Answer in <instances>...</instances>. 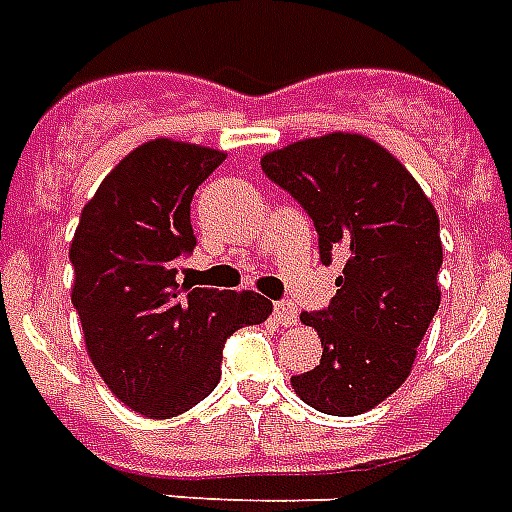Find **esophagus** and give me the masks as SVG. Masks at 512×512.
Listing matches in <instances>:
<instances>
[{
  "label": "esophagus",
  "mask_w": 512,
  "mask_h": 512,
  "mask_svg": "<svg viewBox=\"0 0 512 512\" xmlns=\"http://www.w3.org/2000/svg\"><path fill=\"white\" fill-rule=\"evenodd\" d=\"M273 317L279 319V325L284 327L298 325V306H295L292 300H279V303L273 306Z\"/></svg>",
  "instance_id": "obj_1"
}]
</instances>
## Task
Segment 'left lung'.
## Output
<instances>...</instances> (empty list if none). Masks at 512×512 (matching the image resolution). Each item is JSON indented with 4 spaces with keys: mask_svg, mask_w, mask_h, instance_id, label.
Returning a JSON list of instances; mask_svg holds the SVG:
<instances>
[{
    "mask_svg": "<svg viewBox=\"0 0 512 512\" xmlns=\"http://www.w3.org/2000/svg\"><path fill=\"white\" fill-rule=\"evenodd\" d=\"M260 166L314 220L322 263L346 257L330 306L300 314L322 360L292 389L330 416L370 411L408 378L440 306L438 212L403 163L360 134L287 144Z\"/></svg>",
    "mask_w": 512,
    "mask_h": 512,
    "instance_id": "left-lung-1",
    "label": "left lung"
}]
</instances>
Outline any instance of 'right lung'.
<instances>
[{"mask_svg": "<svg viewBox=\"0 0 512 512\" xmlns=\"http://www.w3.org/2000/svg\"><path fill=\"white\" fill-rule=\"evenodd\" d=\"M222 161L198 144H142L104 177L74 230L72 303L88 354L117 400L147 419L212 395L225 341L271 314L257 292L177 284L195 249L190 201Z\"/></svg>", "mask_w": 512, "mask_h": 512, "instance_id": "add662e5", "label": "right lung"}]
</instances>
